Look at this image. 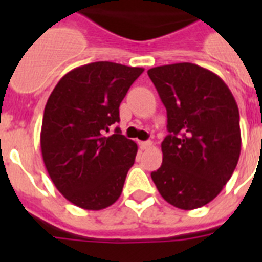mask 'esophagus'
I'll list each match as a JSON object with an SVG mask.
<instances>
[{
	"label": "esophagus",
	"instance_id": "34e87169",
	"mask_svg": "<svg viewBox=\"0 0 262 262\" xmlns=\"http://www.w3.org/2000/svg\"><path fill=\"white\" fill-rule=\"evenodd\" d=\"M139 145H140V148H141V149H148V148L152 147V143H151V141H141Z\"/></svg>",
	"mask_w": 262,
	"mask_h": 262
}]
</instances>
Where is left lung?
I'll use <instances>...</instances> for the list:
<instances>
[{"mask_svg": "<svg viewBox=\"0 0 262 262\" xmlns=\"http://www.w3.org/2000/svg\"><path fill=\"white\" fill-rule=\"evenodd\" d=\"M148 76L167 110L170 133L152 181L174 207H204L222 191L239 159L238 104L219 76L195 63L152 68Z\"/></svg>", "mask_w": 262, "mask_h": 262, "instance_id": "obj_1", "label": "left lung"}]
</instances>
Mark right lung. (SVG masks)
Returning <instances> with one entry per match:
<instances>
[{"label": "right lung", "mask_w": 262, "mask_h": 262, "mask_svg": "<svg viewBox=\"0 0 262 262\" xmlns=\"http://www.w3.org/2000/svg\"><path fill=\"white\" fill-rule=\"evenodd\" d=\"M143 68L99 61L68 72L47 99L40 130L46 170L59 193L77 207L99 211L122 193L137 144L115 133L119 104Z\"/></svg>", "instance_id": "add662e5"}]
</instances>
